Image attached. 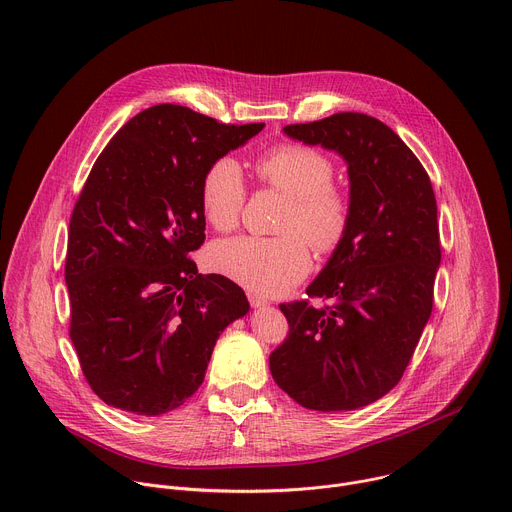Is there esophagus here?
<instances>
[{
    "label": "esophagus",
    "instance_id": "34e87169",
    "mask_svg": "<svg viewBox=\"0 0 512 512\" xmlns=\"http://www.w3.org/2000/svg\"><path fill=\"white\" fill-rule=\"evenodd\" d=\"M249 304H251L253 308H265V306H269V302H267V300H263V298L255 296V294H251V296H249Z\"/></svg>",
    "mask_w": 512,
    "mask_h": 512
}]
</instances>
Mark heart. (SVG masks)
<instances>
[{
  "label": "heart",
  "mask_w": 512,
  "mask_h": 512,
  "mask_svg": "<svg viewBox=\"0 0 512 512\" xmlns=\"http://www.w3.org/2000/svg\"><path fill=\"white\" fill-rule=\"evenodd\" d=\"M257 178L287 198L281 237H235L210 249L212 267L259 296H281L312 271V253H332L350 223V200L332 184L334 162L302 143H283L255 160ZM245 182L233 158L214 160L200 182V210L218 233L237 227Z\"/></svg>",
  "instance_id": "obj_1"
}]
</instances>
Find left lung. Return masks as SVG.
<instances>
[{
  "label": "left lung",
  "instance_id": "left-lung-1",
  "mask_svg": "<svg viewBox=\"0 0 512 512\" xmlns=\"http://www.w3.org/2000/svg\"><path fill=\"white\" fill-rule=\"evenodd\" d=\"M283 133L346 162L350 223L308 285L328 306H279L289 336L269 369L306 409H360L401 381L431 316L442 261L435 194L415 154L375 117L336 113Z\"/></svg>",
  "mask_w": 512,
  "mask_h": 512
}]
</instances>
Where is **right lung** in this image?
I'll return each instance as SVG.
<instances>
[{"mask_svg": "<svg viewBox=\"0 0 512 512\" xmlns=\"http://www.w3.org/2000/svg\"><path fill=\"white\" fill-rule=\"evenodd\" d=\"M265 123L225 125L180 105L127 121L97 158L72 210L64 281L70 340L111 407L156 417L204 381L221 332L249 312L225 275H202L200 182Z\"/></svg>", "mask_w": 512, "mask_h": 512, "instance_id": "obj_1", "label": "right lung"}]
</instances>
